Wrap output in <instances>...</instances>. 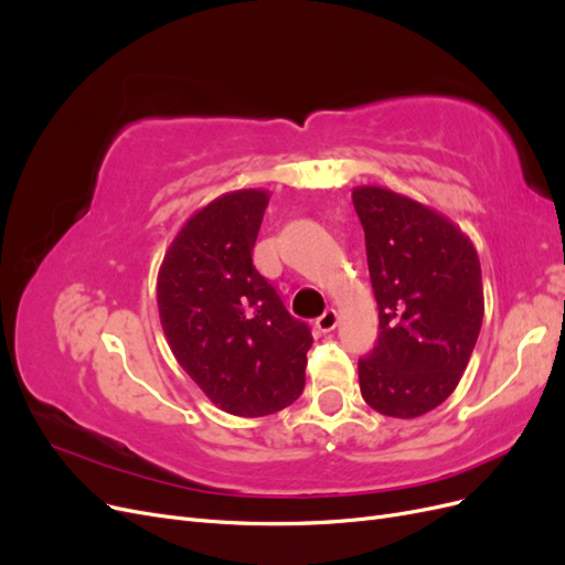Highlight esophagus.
<instances>
[{
	"label": "esophagus",
	"mask_w": 565,
	"mask_h": 565,
	"mask_svg": "<svg viewBox=\"0 0 565 565\" xmlns=\"http://www.w3.org/2000/svg\"><path fill=\"white\" fill-rule=\"evenodd\" d=\"M337 320H339L337 311H334V309H328L322 316L316 318V330H318V332H332V330L337 328Z\"/></svg>",
	"instance_id": "1"
}]
</instances>
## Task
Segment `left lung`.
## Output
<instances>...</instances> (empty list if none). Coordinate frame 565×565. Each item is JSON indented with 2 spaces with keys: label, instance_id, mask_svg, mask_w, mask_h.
I'll return each instance as SVG.
<instances>
[{
  "label": "left lung",
  "instance_id": "8db88e82",
  "mask_svg": "<svg viewBox=\"0 0 565 565\" xmlns=\"http://www.w3.org/2000/svg\"><path fill=\"white\" fill-rule=\"evenodd\" d=\"M380 337L358 361L361 393L386 417L413 419L446 401L467 370L483 322L481 264L452 221L386 188L361 185Z\"/></svg>",
  "mask_w": 565,
  "mask_h": 565
}]
</instances>
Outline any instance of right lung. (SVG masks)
I'll list each match as a JSON object with an SVG mask.
<instances>
[{"instance_id": "add662e5", "label": "right lung", "mask_w": 565, "mask_h": 565, "mask_svg": "<svg viewBox=\"0 0 565 565\" xmlns=\"http://www.w3.org/2000/svg\"><path fill=\"white\" fill-rule=\"evenodd\" d=\"M268 207L264 191L216 198L185 221L164 254L158 309L179 365L237 417H264L303 391L313 337L289 316L252 249Z\"/></svg>"}]
</instances>
